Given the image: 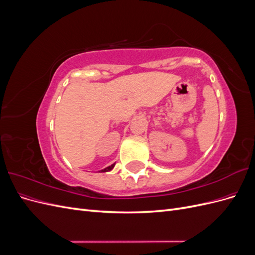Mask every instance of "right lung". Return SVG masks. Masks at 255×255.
Returning a JSON list of instances; mask_svg holds the SVG:
<instances>
[{
    "mask_svg": "<svg viewBox=\"0 0 255 255\" xmlns=\"http://www.w3.org/2000/svg\"><path fill=\"white\" fill-rule=\"evenodd\" d=\"M114 167H115V164H113V165H111V166H109V167H106V168L102 169L101 172H107V171H111Z\"/></svg>",
    "mask_w": 255,
    "mask_h": 255,
    "instance_id": "right-lung-1",
    "label": "right lung"
}]
</instances>
